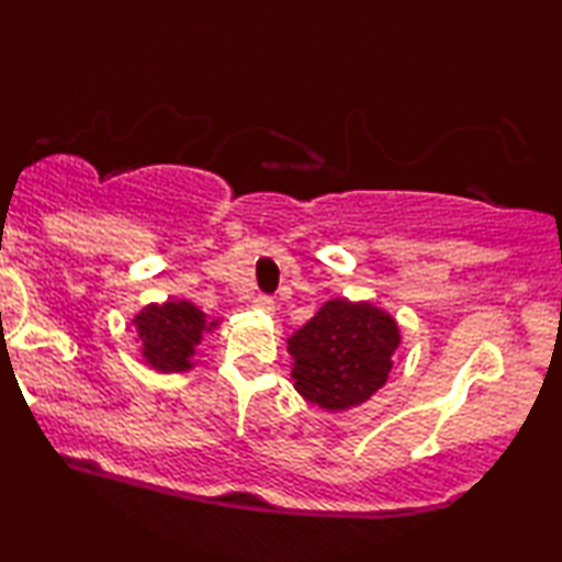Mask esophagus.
<instances>
[{"label":"esophagus","mask_w":562,"mask_h":562,"mask_svg":"<svg viewBox=\"0 0 562 562\" xmlns=\"http://www.w3.org/2000/svg\"><path fill=\"white\" fill-rule=\"evenodd\" d=\"M252 307H255V310H260V313L272 315V313H274V300H272V297H267V295H257Z\"/></svg>","instance_id":"esophagus-1"}]
</instances>
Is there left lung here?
Listing matches in <instances>:
<instances>
[{
    "instance_id": "8db88e82",
    "label": "left lung",
    "mask_w": 562,
    "mask_h": 562,
    "mask_svg": "<svg viewBox=\"0 0 562 562\" xmlns=\"http://www.w3.org/2000/svg\"><path fill=\"white\" fill-rule=\"evenodd\" d=\"M400 340L395 317L372 302L327 300L288 340L295 390L329 413L368 403L387 382Z\"/></svg>"
}]
</instances>
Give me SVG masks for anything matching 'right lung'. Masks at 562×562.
Listing matches in <instances>:
<instances>
[{"label":"right lung","mask_w":562,"mask_h":562,"mask_svg":"<svg viewBox=\"0 0 562 562\" xmlns=\"http://www.w3.org/2000/svg\"><path fill=\"white\" fill-rule=\"evenodd\" d=\"M137 327L139 352L149 368L157 372H187L194 368V350L204 333H212L220 323L207 319L200 307L187 300H167L162 305L142 307L132 319Z\"/></svg>","instance_id":"1"}]
</instances>
